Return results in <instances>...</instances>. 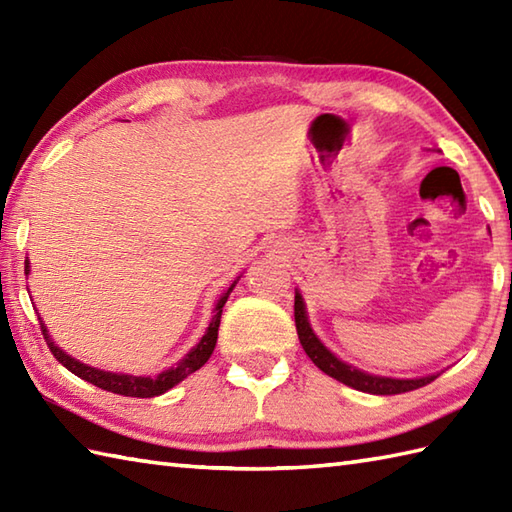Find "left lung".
<instances>
[{
  "label": "left lung",
  "mask_w": 512,
  "mask_h": 512,
  "mask_svg": "<svg viewBox=\"0 0 512 512\" xmlns=\"http://www.w3.org/2000/svg\"><path fill=\"white\" fill-rule=\"evenodd\" d=\"M295 323H297V334L303 345V350L310 356V361L317 365L323 374L339 380V383L354 387L358 391H365V394H376V396H391V394H405V391H413L418 387L429 385L433 376H422V378H387V376H374L361 372L352 365L343 363L341 358H336L328 347H325L319 336L312 332L306 314V303L301 299V292H295Z\"/></svg>",
  "instance_id": "1"
}]
</instances>
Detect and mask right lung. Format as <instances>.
<instances>
[{"mask_svg":"<svg viewBox=\"0 0 512 512\" xmlns=\"http://www.w3.org/2000/svg\"><path fill=\"white\" fill-rule=\"evenodd\" d=\"M28 259H26V275H28ZM239 279V277H237ZM237 281H233L231 288H228L224 295L220 297V301H217L215 306V314H213V321L209 323V330H206V334L202 336V341L193 347V350L182 358V361L176 365L167 369V372L158 374L156 378H149V376H129V374H112V372H103V369H96V367H90L85 363H79L76 358L68 356L63 350H59L57 345H54V341L50 339V334L46 330V325H43V321L39 319V325H41V332H43V339H46L50 352L54 354V358L65 367L70 369V372L74 376H79L83 380H88V383L101 387L105 391H112V394H118V396H132V398H154V396H160L165 394V391H169L171 387H176L180 380L187 378L189 374H193L195 369H200L206 361H209L213 350H215V343H217V328H220V319H222V308L224 303L228 299V295H231L233 288H235Z\"/></svg>","mask_w":512,"mask_h":512,"instance_id":"1","label":"right lung"}]
</instances>
